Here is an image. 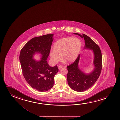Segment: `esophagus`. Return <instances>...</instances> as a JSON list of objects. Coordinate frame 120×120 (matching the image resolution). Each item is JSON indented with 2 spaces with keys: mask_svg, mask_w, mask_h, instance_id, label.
I'll use <instances>...</instances> for the list:
<instances>
[{
  "mask_svg": "<svg viewBox=\"0 0 120 120\" xmlns=\"http://www.w3.org/2000/svg\"><path fill=\"white\" fill-rule=\"evenodd\" d=\"M63 68V66H58V68H59V70H60V69H61L62 68Z\"/></svg>",
  "mask_w": 120,
  "mask_h": 120,
  "instance_id": "obj_1",
  "label": "esophagus"
}]
</instances>
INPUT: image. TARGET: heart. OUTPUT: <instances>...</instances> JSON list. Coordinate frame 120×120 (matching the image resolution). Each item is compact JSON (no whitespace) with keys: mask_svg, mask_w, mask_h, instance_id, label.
<instances>
[{"mask_svg":"<svg viewBox=\"0 0 120 120\" xmlns=\"http://www.w3.org/2000/svg\"><path fill=\"white\" fill-rule=\"evenodd\" d=\"M82 47V42L78 38H62L55 43L54 49L50 51V56L56 63L61 59L62 55L67 62H73L77 59Z\"/></svg>","mask_w":120,"mask_h":120,"instance_id":"1","label":"heart"}]
</instances>
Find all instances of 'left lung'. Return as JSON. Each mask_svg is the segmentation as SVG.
<instances>
[{
	"label": "left lung",
	"instance_id": "obj_1",
	"mask_svg": "<svg viewBox=\"0 0 120 120\" xmlns=\"http://www.w3.org/2000/svg\"><path fill=\"white\" fill-rule=\"evenodd\" d=\"M85 41V49L93 50L94 58V64L95 68L89 74L83 72L78 67L80 55L72 64L67 66L68 73L67 75L68 83L72 90L77 92H83L90 88L95 83L100 75L102 68V56L100 48L89 37L83 34L74 33Z\"/></svg>",
	"mask_w": 120,
	"mask_h": 120
}]
</instances>
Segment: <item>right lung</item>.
I'll use <instances>...</instances> for the list:
<instances>
[{
    "label": "right lung",
    "instance_id": "add662e5",
    "mask_svg": "<svg viewBox=\"0 0 120 120\" xmlns=\"http://www.w3.org/2000/svg\"><path fill=\"white\" fill-rule=\"evenodd\" d=\"M52 34L36 37L28 41L20 52V63L24 77L33 89L45 92L54 86V76L57 73V66L51 67L47 59L49 55L53 38ZM37 52L41 54V59H33Z\"/></svg>",
    "mask_w": 120,
    "mask_h": 120
}]
</instances>
